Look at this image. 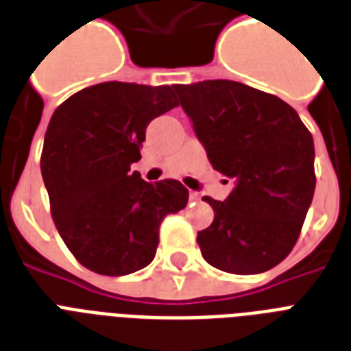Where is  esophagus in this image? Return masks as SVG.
<instances>
[{
    "instance_id": "obj_1",
    "label": "esophagus",
    "mask_w": 351,
    "mask_h": 351,
    "mask_svg": "<svg viewBox=\"0 0 351 351\" xmlns=\"http://www.w3.org/2000/svg\"><path fill=\"white\" fill-rule=\"evenodd\" d=\"M189 198H191V200H200V193L189 191Z\"/></svg>"
}]
</instances>
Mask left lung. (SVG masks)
<instances>
[{"mask_svg":"<svg viewBox=\"0 0 351 351\" xmlns=\"http://www.w3.org/2000/svg\"><path fill=\"white\" fill-rule=\"evenodd\" d=\"M213 169L234 182L198 231L206 262L234 275L271 269L293 250L315 191V147L293 107L250 85H175Z\"/></svg>","mask_w":351,"mask_h":351,"instance_id":"8db88e82","label":"left lung"}]
</instances>
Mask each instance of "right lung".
I'll return each mask as SVG.
<instances>
[{
	"label": "right lung",
	"mask_w": 351,
	"mask_h": 351,
	"mask_svg": "<svg viewBox=\"0 0 351 351\" xmlns=\"http://www.w3.org/2000/svg\"><path fill=\"white\" fill-rule=\"evenodd\" d=\"M178 106L175 87L106 82L78 90L52 114L41 176L52 220L76 261L109 277L129 275L154 258L160 222L186 208L178 180H142L149 121Z\"/></svg>",
	"instance_id": "1"
}]
</instances>
